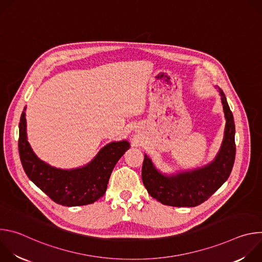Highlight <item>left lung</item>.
<instances>
[{
    "label": "left lung",
    "mask_w": 262,
    "mask_h": 262,
    "mask_svg": "<svg viewBox=\"0 0 262 262\" xmlns=\"http://www.w3.org/2000/svg\"><path fill=\"white\" fill-rule=\"evenodd\" d=\"M215 88L221 96L226 123L221 147L213 161L194 170L166 174L144 155L143 183L149 195L162 204L176 207L197 206L219 190L231 173L235 159V125L225 94L220 87Z\"/></svg>",
    "instance_id": "obj_1"
}]
</instances>
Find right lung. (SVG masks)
I'll return each mask as SVG.
<instances>
[{
	"mask_svg": "<svg viewBox=\"0 0 262 262\" xmlns=\"http://www.w3.org/2000/svg\"><path fill=\"white\" fill-rule=\"evenodd\" d=\"M128 148L126 140L114 141L102 147L85 166L74 169L56 168L41 161L31 148L27 137L26 107L20 116L18 151L23 168L34 184L63 206L87 205L102 197L112 171Z\"/></svg>",
	"mask_w": 262,
	"mask_h": 262,
	"instance_id": "add662e5",
	"label": "right lung"
}]
</instances>
